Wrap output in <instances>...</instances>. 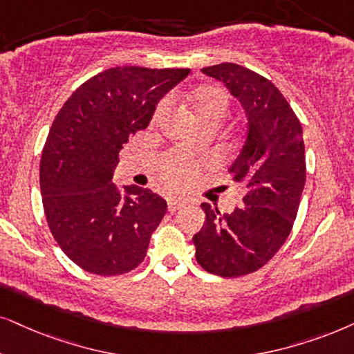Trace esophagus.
I'll return each mask as SVG.
<instances>
[{"mask_svg": "<svg viewBox=\"0 0 354 354\" xmlns=\"http://www.w3.org/2000/svg\"><path fill=\"white\" fill-rule=\"evenodd\" d=\"M185 204H186V201H185V199H181V198L169 199V201H168V210H169V212H174V210L181 209L183 205H185Z\"/></svg>", "mask_w": 354, "mask_h": 354, "instance_id": "esophagus-1", "label": "esophagus"}]
</instances>
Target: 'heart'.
I'll return each mask as SVG.
<instances>
[{"label": "heart", "instance_id": "heart-1", "mask_svg": "<svg viewBox=\"0 0 354 354\" xmlns=\"http://www.w3.org/2000/svg\"><path fill=\"white\" fill-rule=\"evenodd\" d=\"M167 101L160 102L155 111V119L162 118L165 111H167ZM189 106L196 120L201 125L207 122L221 124L227 113H229L230 100L229 95L222 88L205 84V86H199L192 91V95L189 96ZM160 171H162V178L168 185L180 186L191 180L192 173H194V163L183 158V156H176V158H171L167 163H163Z\"/></svg>", "mask_w": 354, "mask_h": 354}]
</instances>
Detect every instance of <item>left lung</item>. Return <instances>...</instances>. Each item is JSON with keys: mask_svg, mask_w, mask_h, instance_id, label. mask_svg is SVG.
Returning a JSON list of instances; mask_svg holds the SVG:
<instances>
[{"mask_svg": "<svg viewBox=\"0 0 354 354\" xmlns=\"http://www.w3.org/2000/svg\"><path fill=\"white\" fill-rule=\"evenodd\" d=\"M203 73L225 84L247 114V136L229 168L247 192L243 205L230 214L201 204L205 221L192 243L205 271L236 277L265 266L290 234L306 185L302 125L261 75L236 64L207 66Z\"/></svg>", "mask_w": 354, "mask_h": 354, "instance_id": "8db88e82", "label": "left lung"}]
</instances>
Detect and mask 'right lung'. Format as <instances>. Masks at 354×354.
Returning a JSON list of instances; mask_svg holds the SVG:
<instances>
[{"label": "right lung", "mask_w": 354, "mask_h": 354, "mask_svg": "<svg viewBox=\"0 0 354 354\" xmlns=\"http://www.w3.org/2000/svg\"><path fill=\"white\" fill-rule=\"evenodd\" d=\"M191 70L115 66L84 82L53 120L40 158V194L58 247L84 271L118 276L144 261L167 201L113 183L119 151L149 127L156 104Z\"/></svg>", "instance_id": "add662e5"}]
</instances>
